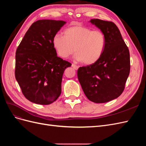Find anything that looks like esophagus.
I'll list each match as a JSON object with an SVG mask.
<instances>
[{"instance_id":"obj_1","label":"esophagus","mask_w":146,"mask_h":146,"mask_svg":"<svg viewBox=\"0 0 146 146\" xmlns=\"http://www.w3.org/2000/svg\"><path fill=\"white\" fill-rule=\"evenodd\" d=\"M72 67L74 69L77 70V69H78V68H79V66H77V65H76V64H72Z\"/></svg>"}]
</instances>
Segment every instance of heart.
Returning <instances> with one entry per match:
<instances>
[{"label": "heart", "instance_id": "obj_1", "mask_svg": "<svg viewBox=\"0 0 146 146\" xmlns=\"http://www.w3.org/2000/svg\"><path fill=\"white\" fill-rule=\"evenodd\" d=\"M63 35L56 34L52 39L54 49L61 58H67L75 51V59L90 65L96 63L102 56L106 36L102 31L77 25L66 29Z\"/></svg>", "mask_w": 146, "mask_h": 146}]
</instances>
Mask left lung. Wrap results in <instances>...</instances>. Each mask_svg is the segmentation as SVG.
Wrapping results in <instances>:
<instances>
[{"label": "left lung", "instance_id": "8db88e82", "mask_svg": "<svg viewBox=\"0 0 146 146\" xmlns=\"http://www.w3.org/2000/svg\"><path fill=\"white\" fill-rule=\"evenodd\" d=\"M90 22L105 34L106 46L99 60L79 68L77 76L88 99L105 103L117 98L124 90L130 74V53L115 24L99 19Z\"/></svg>", "mask_w": 146, "mask_h": 146}]
</instances>
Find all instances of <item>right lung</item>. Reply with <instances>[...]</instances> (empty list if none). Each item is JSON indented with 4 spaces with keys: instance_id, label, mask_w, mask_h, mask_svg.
I'll list each match as a JSON object with an SVG mask.
<instances>
[{
    "instance_id": "obj_1",
    "label": "right lung",
    "mask_w": 146,
    "mask_h": 146,
    "mask_svg": "<svg viewBox=\"0 0 146 146\" xmlns=\"http://www.w3.org/2000/svg\"><path fill=\"white\" fill-rule=\"evenodd\" d=\"M66 23L35 22L17 48L15 77L25 98L33 103L50 104L61 94L64 71L72 64L57 56L52 39Z\"/></svg>"
}]
</instances>
